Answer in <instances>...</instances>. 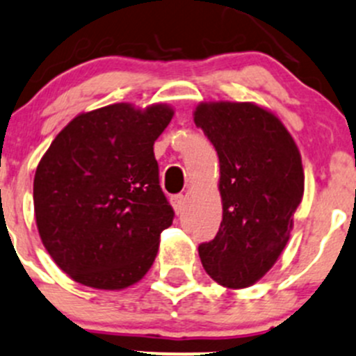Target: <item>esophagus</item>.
I'll use <instances>...</instances> for the list:
<instances>
[{"label": "esophagus", "mask_w": 356, "mask_h": 356, "mask_svg": "<svg viewBox=\"0 0 356 356\" xmlns=\"http://www.w3.org/2000/svg\"><path fill=\"white\" fill-rule=\"evenodd\" d=\"M184 204H186V197L182 194H177V196H172V207H174L175 213H182L184 211Z\"/></svg>", "instance_id": "obj_1"}]
</instances>
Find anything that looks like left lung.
Instances as JSON below:
<instances>
[{"label": "left lung", "instance_id": "left-lung-1", "mask_svg": "<svg viewBox=\"0 0 356 356\" xmlns=\"http://www.w3.org/2000/svg\"><path fill=\"white\" fill-rule=\"evenodd\" d=\"M194 122L220 160L223 220L200 245L204 271L227 288H245L273 268L304 196V168L293 138L273 112L250 102H203Z\"/></svg>", "mask_w": 356, "mask_h": 356}]
</instances>
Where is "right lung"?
Here are the masks:
<instances>
[{"instance_id": "right-lung-1", "label": "right lung", "mask_w": 356, "mask_h": 356, "mask_svg": "<svg viewBox=\"0 0 356 356\" xmlns=\"http://www.w3.org/2000/svg\"><path fill=\"white\" fill-rule=\"evenodd\" d=\"M165 104H112L76 115L33 177L42 244L70 278L99 290L140 282L174 209L160 188L153 143L170 122Z\"/></svg>"}]
</instances>
